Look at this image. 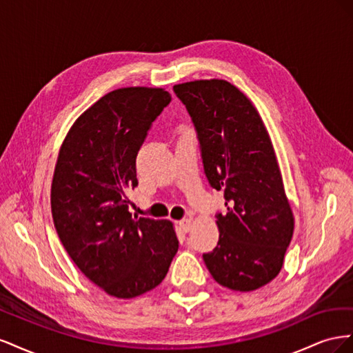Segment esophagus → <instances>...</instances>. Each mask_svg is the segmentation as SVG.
Segmentation results:
<instances>
[{
  "label": "esophagus",
  "mask_w": 353,
  "mask_h": 353,
  "mask_svg": "<svg viewBox=\"0 0 353 353\" xmlns=\"http://www.w3.org/2000/svg\"><path fill=\"white\" fill-rule=\"evenodd\" d=\"M178 225H179V228L183 230L184 232H188V231L191 230V219H188V218L181 219V221L178 222Z\"/></svg>",
  "instance_id": "esophagus-1"
}]
</instances>
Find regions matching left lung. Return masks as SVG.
Here are the masks:
<instances>
[{"label":"left lung","mask_w":353,"mask_h":353,"mask_svg":"<svg viewBox=\"0 0 353 353\" xmlns=\"http://www.w3.org/2000/svg\"><path fill=\"white\" fill-rule=\"evenodd\" d=\"M174 91L194 123L209 184L225 197L218 244L203 261L221 285L256 290L281 271L294 230L268 131L252 101L227 81L178 83Z\"/></svg>","instance_id":"left-lung-1"}]
</instances>
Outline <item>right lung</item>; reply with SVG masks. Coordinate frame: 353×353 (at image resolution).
I'll return each mask as SVG.
<instances>
[{
	"instance_id": "1",
	"label": "right lung",
	"mask_w": 353,
	"mask_h": 353,
	"mask_svg": "<svg viewBox=\"0 0 353 353\" xmlns=\"http://www.w3.org/2000/svg\"><path fill=\"white\" fill-rule=\"evenodd\" d=\"M163 88L130 87L85 110L61 144L51 212L61 244L88 280L114 297L153 290L168 274L178 239L172 222L132 216L137 154L170 103Z\"/></svg>"
}]
</instances>
